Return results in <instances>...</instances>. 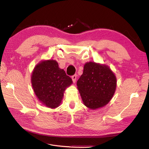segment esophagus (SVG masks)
Masks as SVG:
<instances>
[{
  "instance_id": "1",
  "label": "esophagus",
  "mask_w": 149,
  "mask_h": 149,
  "mask_svg": "<svg viewBox=\"0 0 149 149\" xmlns=\"http://www.w3.org/2000/svg\"><path fill=\"white\" fill-rule=\"evenodd\" d=\"M76 79H77V75H74L72 76V80L74 83L76 81Z\"/></svg>"
}]
</instances>
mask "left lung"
I'll use <instances>...</instances> for the list:
<instances>
[{
  "label": "left lung",
  "instance_id": "8db88e82",
  "mask_svg": "<svg viewBox=\"0 0 149 149\" xmlns=\"http://www.w3.org/2000/svg\"><path fill=\"white\" fill-rule=\"evenodd\" d=\"M77 84L84 104L96 109L111 100L116 89V80L106 66L89 62L84 65L83 73Z\"/></svg>",
  "mask_w": 149,
  "mask_h": 149
}]
</instances>
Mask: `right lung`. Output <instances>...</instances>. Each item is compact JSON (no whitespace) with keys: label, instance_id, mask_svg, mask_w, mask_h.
I'll use <instances>...</instances> for the list:
<instances>
[{"label":"right lung","instance_id":"right-lung-1","mask_svg":"<svg viewBox=\"0 0 149 149\" xmlns=\"http://www.w3.org/2000/svg\"><path fill=\"white\" fill-rule=\"evenodd\" d=\"M37 97L50 108L58 107L61 102L66 87L72 83L63 69L53 60L42 61L34 68L31 79Z\"/></svg>","mask_w":149,"mask_h":149}]
</instances>
